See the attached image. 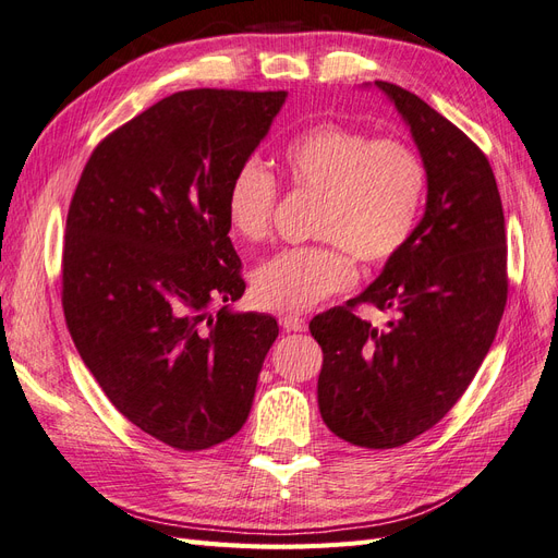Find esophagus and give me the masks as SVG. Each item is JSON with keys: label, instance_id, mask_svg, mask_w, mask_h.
Returning <instances> with one entry per match:
<instances>
[{"label": "esophagus", "instance_id": "34e87169", "mask_svg": "<svg viewBox=\"0 0 558 558\" xmlns=\"http://www.w3.org/2000/svg\"><path fill=\"white\" fill-rule=\"evenodd\" d=\"M279 324L283 330H289V332H305L307 330V320L298 314H283L279 318Z\"/></svg>", "mask_w": 558, "mask_h": 558}]
</instances>
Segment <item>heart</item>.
<instances>
[{
    "label": "heart",
    "instance_id": "1",
    "mask_svg": "<svg viewBox=\"0 0 558 558\" xmlns=\"http://www.w3.org/2000/svg\"><path fill=\"white\" fill-rule=\"evenodd\" d=\"M283 172L300 193L318 195L312 234L320 244L291 246L263 260L251 275L256 305L307 312L356 281L359 258L384 265L408 246L426 195V167L398 140H373L340 123H316L283 146ZM277 179L246 160L230 179L226 214L244 242L272 230Z\"/></svg>",
    "mask_w": 558,
    "mask_h": 558
}]
</instances>
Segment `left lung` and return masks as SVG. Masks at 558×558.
Segmentation results:
<instances>
[{
    "label": "left lung",
    "instance_id": "1",
    "mask_svg": "<svg viewBox=\"0 0 558 558\" xmlns=\"http://www.w3.org/2000/svg\"><path fill=\"white\" fill-rule=\"evenodd\" d=\"M375 86L408 123L426 167V211L367 289L312 318L324 351L318 410L342 440L393 449L440 421L494 344L508 302V246L496 177L475 142L414 93ZM397 318L375 329L352 314Z\"/></svg>",
    "mask_w": 558,
    "mask_h": 558
}]
</instances>
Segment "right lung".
Instances as JSON below:
<instances>
[{
  "label": "right lung",
  "instance_id": "add662e5",
  "mask_svg": "<svg viewBox=\"0 0 558 558\" xmlns=\"http://www.w3.org/2000/svg\"><path fill=\"white\" fill-rule=\"evenodd\" d=\"M283 90L197 88L97 144L66 214L62 307L113 408L181 451L221 445L251 412L272 316L244 295L228 232L230 179L265 140Z\"/></svg>",
  "mask_w": 558,
  "mask_h": 558
}]
</instances>
